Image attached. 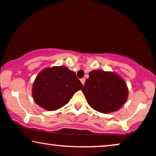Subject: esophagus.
I'll use <instances>...</instances> for the list:
<instances>
[{"label":"esophagus","instance_id":"obj_1","mask_svg":"<svg viewBox=\"0 0 156 156\" xmlns=\"http://www.w3.org/2000/svg\"><path fill=\"white\" fill-rule=\"evenodd\" d=\"M80 82H81V83L83 85H84V83H85V78H81V79H80Z\"/></svg>","mask_w":156,"mask_h":156}]
</instances>
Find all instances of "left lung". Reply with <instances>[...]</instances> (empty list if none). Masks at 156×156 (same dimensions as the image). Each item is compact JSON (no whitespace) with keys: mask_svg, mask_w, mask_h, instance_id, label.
Instances as JSON below:
<instances>
[{"mask_svg":"<svg viewBox=\"0 0 156 156\" xmlns=\"http://www.w3.org/2000/svg\"><path fill=\"white\" fill-rule=\"evenodd\" d=\"M85 82L82 92L90 107L101 113L117 112L128 97L125 80L114 72L94 70Z\"/></svg>","mask_w":156,"mask_h":156,"instance_id":"8db88e82","label":"left lung"}]
</instances>
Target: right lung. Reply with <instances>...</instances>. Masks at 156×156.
<instances>
[{
	"label": "right lung",
	"mask_w": 156,
	"mask_h": 156,
	"mask_svg": "<svg viewBox=\"0 0 156 156\" xmlns=\"http://www.w3.org/2000/svg\"><path fill=\"white\" fill-rule=\"evenodd\" d=\"M83 85L76 73L64 66L47 68L39 72L32 87L35 103L47 111L66 105Z\"/></svg>",
	"instance_id": "right-lung-1"
}]
</instances>
